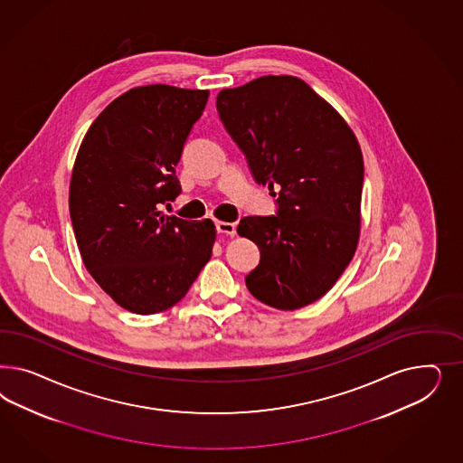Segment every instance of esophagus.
I'll return each mask as SVG.
<instances>
[{
    "label": "esophagus",
    "mask_w": 463,
    "mask_h": 463,
    "mask_svg": "<svg viewBox=\"0 0 463 463\" xmlns=\"http://www.w3.org/2000/svg\"><path fill=\"white\" fill-rule=\"evenodd\" d=\"M215 227H217V232H221V234L236 236V225L232 224V222H222V221H219V222H215Z\"/></svg>",
    "instance_id": "34e87169"
}]
</instances>
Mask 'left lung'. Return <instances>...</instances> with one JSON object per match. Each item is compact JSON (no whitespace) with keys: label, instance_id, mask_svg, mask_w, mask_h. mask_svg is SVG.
<instances>
[{"label":"left lung","instance_id":"1","mask_svg":"<svg viewBox=\"0 0 463 463\" xmlns=\"http://www.w3.org/2000/svg\"><path fill=\"white\" fill-rule=\"evenodd\" d=\"M217 110L254 180L279 196L277 215L239 222V236L261 252L246 287L269 307H306L333 288L358 246V139L335 107L287 74L222 90Z\"/></svg>","mask_w":463,"mask_h":463}]
</instances>
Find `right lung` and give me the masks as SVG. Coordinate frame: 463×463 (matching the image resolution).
Masks as SVG:
<instances>
[{"instance_id":"add662e5","label":"right lung","mask_w":463,"mask_h":463,"mask_svg":"<svg viewBox=\"0 0 463 463\" xmlns=\"http://www.w3.org/2000/svg\"><path fill=\"white\" fill-rule=\"evenodd\" d=\"M209 90L137 86L88 128L70 183L71 222L84 267L113 302L134 314L178 304L209 263L211 219L159 211L180 195L176 165Z\"/></svg>"}]
</instances>
